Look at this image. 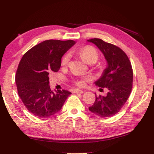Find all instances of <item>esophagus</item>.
Here are the masks:
<instances>
[{
	"instance_id": "34e87169",
	"label": "esophagus",
	"mask_w": 154,
	"mask_h": 154,
	"mask_svg": "<svg viewBox=\"0 0 154 154\" xmlns=\"http://www.w3.org/2000/svg\"><path fill=\"white\" fill-rule=\"evenodd\" d=\"M73 93H77V94H82L83 91L79 90V89H75L73 90Z\"/></svg>"
}]
</instances>
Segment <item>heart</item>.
Returning <instances> with one entry per match:
<instances>
[{
  "label": "heart",
  "mask_w": 154,
  "mask_h": 154,
  "mask_svg": "<svg viewBox=\"0 0 154 154\" xmlns=\"http://www.w3.org/2000/svg\"><path fill=\"white\" fill-rule=\"evenodd\" d=\"M78 55L82 58L85 63L88 64H94L98 60V53L95 48L92 46L87 45L81 48L77 52ZM70 60L69 54L64 55L62 60V66H66L69 64ZM90 80V78L86 77L80 79H77L74 81V83L78 87H83L85 85V82Z\"/></svg>",
  "instance_id": "1"
}]
</instances>
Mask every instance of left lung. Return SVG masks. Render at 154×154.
Listing matches in <instances>:
<instances>
[{"label":"left lung","mask_w":154,"mask_h":154,"mask_svg":"<svg viewBox=\"0 0 154 154\" xmlns=\"http://www.w3.org/2000/svg\"><path fill=\"white\" fill-rule=\"evenodd\" d=\"M88 41L98 47L108 64L102 76L95 82L100 89L106 88L107 94L96 96L95 102L89 110L100 118L113 116L121 110L131 93L133 82L131 62L126 54L118 46L97 38Z\"/></svg>","instance_id":"1"}]
</instances>
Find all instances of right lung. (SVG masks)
I'll use <instances>...</instances> for the list:
<instances>
[{
    "label": "right lung",
    "instance_id": "obj_1",
    "mask_svg": "<svg viewBox=\"0 0 154 154\" xmlns=\"http://www.w3.org/2000/svg\"><path fill=\"white\" fill-rule=\"evenodd\" d=\"M72 40H47L24 54L18 65L15 83L26 108L38 118H49L60 110L71 92L51 90L49 75L57 72L61 58L74 45Z\"/></svg>",
    "mask_w": 154,
    "mask_h": 154
}]
</instances>
